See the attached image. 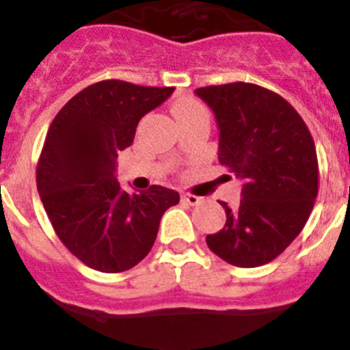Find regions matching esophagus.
I'll list each match as a JSON object with an SVG mask.
<instances>
[{"label": "esophagus", "mask_w": 350, "mask_h": 350, "mask_svg": "<svg viewBox=\"0 0 350 350\" xmlns=\"http://www.w3.org/2000/svg\"><path fill=\"white\" fill-rule=\"evenodd\" d=\"M182 201L187 204H191V206H198V204L203 203V198L194 196V194H189V192H184V194H182Z\"/></svg>", "instance_id": "obj_1"}]
</instances>
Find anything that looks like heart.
Here are the masks:
<instances>
[{
	"mask_svg": "<svg viewBox=\"0 0 350 350\" xmlns=\"http://www.w3.org/2000/svg\"><path fill=\"white\" fill-rule=\"evenodd\" d=\"M201 111H206V109H204L203 105L196 100H184V102H178V104L173 105V114H175L177 121L182 120V118H187V116H191V114H196V112H201Z\"/></svg>",
	"mask_w": 350,
	"mask_h": 350,
	"instance_id": "b5f03b06",
	"label": "heart"
}]
</instances>
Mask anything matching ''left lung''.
I'll use <instances>...</instances> for the list:
<instances>
[{
  "mask_svg": "<svg viewBox=\"0 0 350 350\" xmlns=\"http://www.w3.org/2000/svg\"><path fill=\"white\" fill-rule=\"evenodd\" d=\"M220 130L219 161L243 178L241 203L226 210L219 232L206 245L238 267L269 264L306 226L317 196V156L312 135L290 102L253 83L196 90Z\"/></svg>",
  "mask_w": 350,
  "mask_h": 350,
  "instance_id": "left-lung-1",
  "label": "left lung"
}]
</instances>
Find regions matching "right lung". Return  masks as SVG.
I'll return each mask as SVG.
<instances>
[{
  "instance_id": "right-lung-1",
  "label": "right lung",
  "mask_w": 350,
  "mask_h": 350,
  "mask_svg": "<svg viewBox=\"0 0 350 350\" xmlns=\"http://www.w3.org/2000/svg\"><path fill=\"white\" fill-rule=\"evenodd\" d=\"M172 92L105 79L70 98L48 128L36 168L41 203L60 241L95 271L139 264L156 241L163 213L180 200L161 185L130 194L114 177L118 152L131 146L144 114Z\"/></svg>"
}]
</instances>
